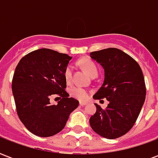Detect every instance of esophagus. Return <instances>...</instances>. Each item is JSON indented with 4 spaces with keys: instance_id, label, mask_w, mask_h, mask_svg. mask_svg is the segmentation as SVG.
I'll return each instance as SVG.
<instances>
[{
    "instance_id": "1",
    "label": "esophagus",
    "mask_w": 158,
    "mask_h": 158,
    "mask_svg": "<svg viewBox=\"0 0 158 158\" xmlns=\"http://www.w3.org/2000/svg\"><path fill=\"white\" fill-rule=\"evenodd\" d=\"M86 104H87L86 102H79V105H80V106H85Z\"/></svg>"
}]
</instances>
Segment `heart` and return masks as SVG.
Instances as JSON below:
<instances>
[{"mask_svg": "<svg viewBox=\"0 0 158 158\" xmlns=\"http://www.w3.org/2000/svg\"><path fill=\"white\" fill-rule=\"evenodd\" d=\"M79 65L82 67L83 69L85 70L88 74L91 76L94 73H98V69L97 66L95 63L94 61L89 58H82L79 61ZM72 75H73V67L71 65H69L65 69L64 72V78L67 83H70L72 80ZM70 94L73 97H74L76 99L80 100V101H85L88 98L89 96V92L84 89L82 87H79V86H75L73 87L72 89H70Z\"/></svg>", "mask_w": 158, "mask_h": 158, "instance_id": "b5f03b06", "label": "heart"}]
</instances>
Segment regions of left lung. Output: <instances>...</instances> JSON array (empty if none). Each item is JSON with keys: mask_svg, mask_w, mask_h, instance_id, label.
I'll return each instance as SVG.
<instances>
[{"mask_svg": "<svg viewBox=\"0 0 158 158\" xmlns=\"http://www.w3.org/2000/svg\"><path fill=\"white\" fill-rule=\"evenodd\" d=\"M90 57L104 69V81L93 96L106 98V109L99 105L90 117L91 129L106 139L121 137L131 129L138 118L146 99V89L142 70L135 60L117 48L90 52Z\"/></svg>", "mask_w": 158, "mask_h": 158, "instance_id": "8db88e82", "label": "left lung"}]
</instances>
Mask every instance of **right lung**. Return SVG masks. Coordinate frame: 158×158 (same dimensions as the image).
<instances>
[{
    "mask_svg": "<svg viewBox=\"0 0 158 158\" xmlns=\"http://www.w3.org/2000/svg\"><path fill=\"white\" fill-rule=\"evenodd\" d=\"M72 59L64 53L41 48L24 56L17 65L12 89L19 119L29 131L50 137L62 131L79 101L65 90L64 72ZM52 94L63 98L56 105L49 102Z\"/></svg>",
    "mask_w": 158,
    "mask_h": 158,
    "instance_id": "obj_1",
    "label": "right lung"
}]
</instances>
